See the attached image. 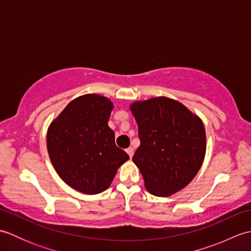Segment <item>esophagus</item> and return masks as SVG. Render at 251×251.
<instances>
[{"label": "esophagus", "mask_w": 251, "mask_h": 251, "mask_svg": "<svg viewBox=\"0 0 251 251\" xmlns=\"http://www.w3.org/2000/svg\"><path fill=\"white\" fill-rule=\"evenodd\" d=\"M126 152H127V154H128L130 158L132 157V155H134V149H132L131 147H129L128 149H126Z\"/></svg>", "instance_id": "esophagus-1"}]
</instances>
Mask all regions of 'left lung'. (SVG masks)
Returning a JSON list of instances; mask_svg holds the SVG:
<instances>
[{"label": "left lung", "mask_w": 251, "mask_h": 251, "mask_svg": "<svg viewBox=\"0 0 251 251\" xmlns=\"http://www.w3.org/2000/svg\"><path fill=\"white\" fill-rule=\"evenodd\" d=\"M140 146L132 156L149 193L167 197L188 185L206 154V131L199 115L179 101L153 97L129 105Z\"/></svg>", "instance_id": "obj_1"}]
</instances>
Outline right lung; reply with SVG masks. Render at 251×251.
I'll list each match as a JSON object with an SVG mask.
<instances>
[{"instance_id":"add662e5","label":"right lung","mask_w":251,"mask_h":251,"mask_svg":"<svg viewBox=\"0 0 251 251\" xmlns=\"http://www.w3.org/2000/svg\"><path fill=\"white\" fill-rule=\"evenodd\" d=\"M114 105L104 96L86 94L73 99L47 129L46 145L56 173L84 194L105 191L129 156L115 145L109 125Z\"/></svg>"}]
</instances>
